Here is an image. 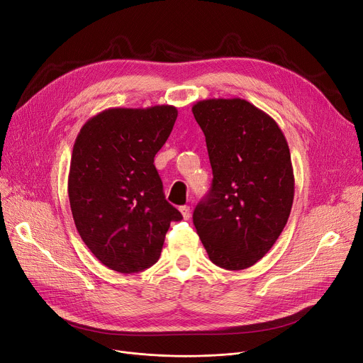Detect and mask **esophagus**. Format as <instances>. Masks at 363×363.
Returning <instances> with one entry per match:
<instances>
[{"label": "esophagus", "mask_w": 363, "mask_h": 363, "mask_svg": "<svg viewBox=\"0 0 363 363\" xmlns=\"http://www.w3.org/2000/svg\"><path fill=\"white\" fill-rule=\"evenodd\" d=\"M180 213H182V216H183V218H191V206H187V205H183V206H180Z\"/></svg>", "instance_id": "34e87169"}]
</instances>
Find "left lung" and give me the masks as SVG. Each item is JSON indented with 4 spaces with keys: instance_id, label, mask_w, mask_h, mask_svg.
<instances>
[{
    "instance_id": "1",
    "label": "left lung",
    "mask_w": 363,
    "mask_h": 363,
    "mask_svg": "<svg viewBox=\"0 0 363 363\" xmlns=\"http://www.w3.org/2000/svg\"><path fill=\"white\" fill-rule=\"evenodd\" d=\"M213 168L210 194L194 224L210 260L242 270L282 233L294 201V169L276 121L244 99H206L192 106Z\"/></svg>"
}]
</instances>
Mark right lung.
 Instances as JSON below:
<instances>
[{
  "label": "right lung",
  "instance_id": "1",
  "mask_svg": "<svg viewBox=\"0 0 363 363\" xmlns=\"http://www.w3.org/2000/svg\"><path fill=\"white\" fill-rule=\"evenodd\" d=\"M177 108H111L79 130L67 177L69 202L84 244L106 267L142 272L158 262L171 221L153 158L165 145Z\"/></svg>",
  "mask_w": 363,
  "mask_h": 363
}]
</instances>
